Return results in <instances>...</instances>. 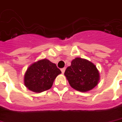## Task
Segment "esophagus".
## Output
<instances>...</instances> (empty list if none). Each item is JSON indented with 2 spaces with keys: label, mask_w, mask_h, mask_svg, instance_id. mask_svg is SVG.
<instances>
[{
  "label": "esophagus",
  "mask_w": 122,
  "mask_h": 122,
  "mask_svg": "<svg viewBox=\"0 0 122 122\" xmlns=\"http://www.w3.org/2000/svg\"><path fill=\"white\" fill-rule=\"evenodd\" d=\"M65 70H66V67H64V68H62V69H61V71H62V73H64Z\"/></svg>",
  "instance_id": "1"
}]
</instances>
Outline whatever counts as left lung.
Here are the masks:
<instances>
[{
    "label": "left lung",
    "mask_w": 122,
    "mask_h": 122,
    "mask_svg": "<svg viewBox=\"0 0 122 122\" xmlns=\"http://www.w3.org/2000/svg\"><path fill=\"white\" fill-rule=\"evenodd\" d=\"M64 75L73 88L82 92L91 90L96 86L100 77L96 66L92 62L81 58H75L72 60Z\"/></svg>",
    "instance_id": "left-lung-1"
}]
</instances>
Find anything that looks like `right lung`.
<instances>
[{
    "mask_svg": "<svg viewBox=\"0 0 122 122\" xmlns=\"http://www.w3.org/2000/svg\"><path fill=\"white\" fill-rule=\"evenodd\" d=\"M60 73L61 71L55 64L45 58L35 62L27 68L24 83L28 90L40 93L50 89L56 77Z\"/></svg>",
    "mask_w": 122,
    "mask_h": 122,
    "instance_id": "obj_1",
    "label": "right lung"
}]
</instances>
